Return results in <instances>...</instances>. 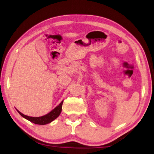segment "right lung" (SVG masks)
<instances>
[{"label": "right lung", "mask_w": 154, "mask_h": 154, "mask_svg": "<svg viewBox=\"0 0 154 154\" xmlns=\"http://www.w3.org/2000/svg\"><path fill=\"white\" fill-rule=\"evenodd\" d=\"M62 103H63V101H62L58 106H57L55 109H54L53 110H52L51 112H49V113L45 115V116H43L41 117H37V118L26 116V115L22 113L18 110L17 111L18 113H19L21 116L23 117V118L28 119V120L32 122V123L36 124H39V125H45V124L50 123V122L54 121V119H56L60 116V114L62 111Z\"/></svg>", "instance_id": "add662e5"}]
</instances>
